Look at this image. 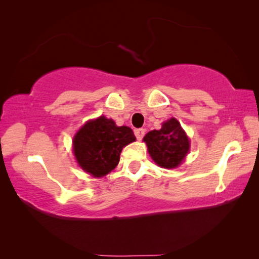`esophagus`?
Instances as JSON below:
<instances>
[{
    "label": "esophagus",
    "mask_w": 259,
    "mask_h": 259,
    "mask_svg": "<svg viewBox=\"0 0 259 259\" xmlns=\"http://www.w3.org/2000/svg\"><path fill=\"white\" fill-rule=\"evenodd\" d=\"M144 135H145V129H136L135 130V136H136V138L137 140H142L143 137H144Z\"/></svg>",
    "instance_id": "1"
}]
</instances>
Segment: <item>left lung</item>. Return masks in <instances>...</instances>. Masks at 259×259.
Listing matches in <instances>:
<instances>
[{
	"mask_svg": "<svg viewBox=\"0 0 259 259\" xmlns=\"http://www.w3.org/2000/svg\"><path fill=\"white\" fill-rule=\"evenodd\" d=\"M143 141L154 163L164 168L178 167L191 146L186 133L175 117L164 122L161 129L149 131Z\"/></svg>",
	"mask_w": 259,
	"mask_h": 259,
	"instance_id": "1",
	"label": "left lung"
}]
</instances>
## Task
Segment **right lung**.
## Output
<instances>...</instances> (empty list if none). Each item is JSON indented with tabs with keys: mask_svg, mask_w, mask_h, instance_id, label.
Segmentation results:
<instances>
[{
	"mask_svg": "<svg viewBox=\"0 0 259 259\" xmlns=\"http://www.w3.org/2000/svg\"><path fill=\"white\" fill-rule=\"evenodd\" d=\"M136 141L129 126H117L113 119H91L73 138V153L79 166L101 178L117 166L122 149Z\"/></svg>",
	"mask_w": 259,
	"mask_h": 259,
	"instance_id": "right-lung-1",
	"label": "right lung"
}]
</instances>
